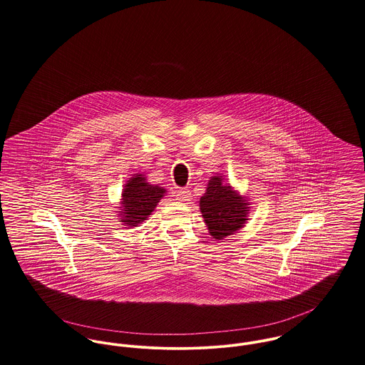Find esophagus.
Returning <instances> with one entry per match:
<instances>
[{
	"label": "esophagus",
	"instance_id": "esophagus-1",
	"mask_svg": "<svg viewBox=\"0 0 365 365\" xmlns=\"http://www.w3.org/2000/svg\"><path fill=\"white\" fill-rule=\"evenodd\" d=\"M176 198H178L179 201H182V202L189 204V202L192 201V193H190V190H187V189H180V190H178V193H176Z\"/></svg>",
	"mask_w": 365,
	"mask_h": 365
}]
</instances>
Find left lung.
Instances as JSON below:
<instances>
[{
    "label": "left lung",
    "instance_id": "1",
    "mask_svg": "<svg viewBox=\"0 0 365 365\" xmlns=\"http://www.w3.org/2000/svg\"><path fill=\"white\" fill-rule=\"evenodd\" d=\"M250 208L249 197L235 190L220 173L210 178L205 193L200 198L201 217L217 240L240 230L249 221Z\"/></svg>",
    "mask_w": 365,
    "mask_h": 365
}]
</instances>
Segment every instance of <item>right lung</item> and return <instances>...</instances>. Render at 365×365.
I'll list each match as a JSON object with an SVG mask.
<instances>
[{"label": "right lung", "mask_w": 365, "mask_h": 365, "mask_svg": "<svg viewBox=\"0 0 365 365\" xmlns=\"http://www.w3.org/2000/svg\"><path fill=\"white\" fill-rule=\"evenodd\" d=\"M167 190L158 185H151L144 173H133L122 189L119 207L116 211L119 222L133 227L143 224L158 205Z\"/></svg>", "instance_id": "right-lung-1"}]
</instances>
